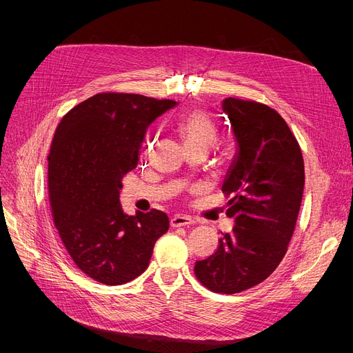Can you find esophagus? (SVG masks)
Instances as JSON below:
<instances>
[{"mask_svg": "<svg viewBox=\"0 0 353 353\" xmlns=\"http://www.w3.org/2000/svg\"><path fill=\"white\" fill-rule=\"evenodd\" d=\"M194 221L192 217L189 216H183V214H174L172 219H170V225L172 228H180V226H189V225H193Z\"/></svg>", "mask_w": 353, "mask_h": 353, "instance_id": "obj_1", "label": "esophagus"}]
</instances>
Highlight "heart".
Masks as SVG:
<instances>
[{
  "instance_id": "heart-1",
  "label": "heart",
  "mask_w": 353,
  "mask_h": 353,
  "mask_svg": "<svg viewBox=\"0 0 353 353\" xmlns=\"http://www.w3.org/2000/svg\"><path fill=\"white\" fill-rule=\"evenodd\" d=\"M174 128L186 150L199 148V150L209 152L219 136L217 125L212 117L201 110L188 111L177 120Z\"/></svg>"
}]
</instances>
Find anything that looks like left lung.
<instances>
[{"label":"left lung","instance_id":"8db88e82","mask_svg":"<svg viewBox=\"0 0 353 353\" xmlns=\"http://www.w3.org/2000/svg\"><path fill=\"white\" fill-rule=\"evenodd\" d=\"M236 140V153L223 180L232 194L226 214L232 233L219 249L197 261V279L216 293L250 289L272 274L286 254L298 220L305 165L289 125L273 108L239 99L221 101Z\"/></svg>","mask_w":353,"mask_h":353}]
</instances>
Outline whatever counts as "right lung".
Wrapping results in <instances>:
<instances>
[{"mask_svg": "<svg viewBox=\"0 0 353 353\" xmlns=\"http://www.w3.org/2000/svg\"><path fill=\"white\" fill-rule=\"evenodd\" d=\"M173 100L100 92L60 121L48 154V196L55 228L71 259L104 285H123L150 263L169 230L160 210L128 216L120 205L123 177L136 169L147 128Z\"/></svg>", "mask_w": 353, "mask_h": 353, "instance_id": "obj_1", "label": "right lung"}]
</instances>
